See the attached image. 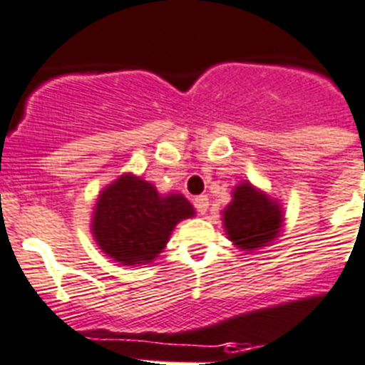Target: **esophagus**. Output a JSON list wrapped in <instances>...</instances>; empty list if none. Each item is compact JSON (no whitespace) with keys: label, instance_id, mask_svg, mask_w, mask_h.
I'll list each match as a JSON object with an SVG mask.
<instances>
[{"label":"esophagus","instance_id":"34e87169","mask_svg":"<svg viewBox=\"0 0 365 365\" xmlns=\"http://www.w3.org/2000/svg\"><path fill=\"white\" fill-rule=\"evenodd\" d=\"M194 207L197 209V212L205 215L207 209H209V197H207V195H197L194 200Z\"/></svg>","mask_w":365,"mask_h":365}]
</instances>
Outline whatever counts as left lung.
<instances>
[{
	"mask_svg": "<svg viewBox=\"0 0 365 365\" xmlns=\"http://www.w3.org/2000/svg\"><path fill=\"white\" fill-rule=\"evenodd\" d=\"M231 203L222 210L227 239L244 254L270 246L284 227V209L278 200L242 180L231 192Z\"/></svg>",
	"mask_w": 365,
	"mask_h": 365,
	"instance_id": "8db88e82",
	"label": "left lung"
}]
</instances>
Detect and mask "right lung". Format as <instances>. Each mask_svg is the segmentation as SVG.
<instances>
[{"mask_svg": "<svg viewBox=\"0 0 365 365\" xmlns=\"http://www.w3.org/2000/svg\"><path fill=\"white\" fill-rule=\"evenodd\" d=\"M192 216L194 207L182 194H160L149 180L123 173L96 197L91 233L111 261L140 267L153 263L175 225Z\"/></svg>", "mask_w": 365, "mask_h": 365, "instance_id": "add662e5", "label": "right lung"}]
</instances>
